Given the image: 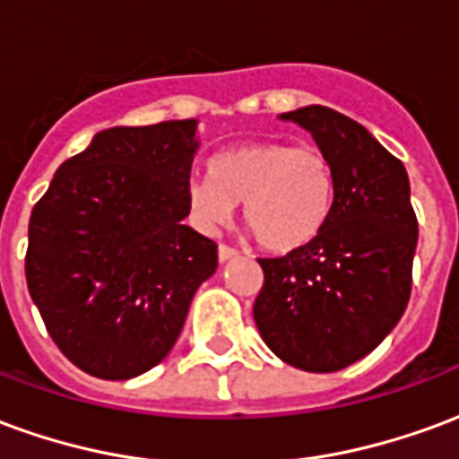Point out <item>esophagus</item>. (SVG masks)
<instances>
[{
  "label": "esophagus",
  "mask_w": 459,
  "mask_h": 459,
  "mask_svg": "<svg viewBox=\"0 0 459 459\" xmlns=\"http://www.w3.org/2000/svg\"><path fill=\"white\" fill-rule=\"evenodd\" d=\"M238 258V250L230 248V246H219V260L221 263H229V260Z\"/></svg>",
  "instance_id": "1"
}]
</instances>
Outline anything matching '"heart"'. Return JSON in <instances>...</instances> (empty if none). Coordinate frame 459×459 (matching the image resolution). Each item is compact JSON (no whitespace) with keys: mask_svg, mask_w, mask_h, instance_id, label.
Here are the masks:
<instances>
[{"mask_svg":"<svg viewBox=\"0 0 459 459\" xmlns=\"http://www.w3.org/2000/svg\"><path fill=\"white\" fill-rule=\"evenodd\" d=\"M209 179L186 186L191 221L213 233L240 201V216L263 248L290 253L319 236L334 204V169L317 147L265 140L219 152Z\"/></svg>","mask_w":459,"mask_h":459,"instance_id":"1","label":"heart"}]
</instances>
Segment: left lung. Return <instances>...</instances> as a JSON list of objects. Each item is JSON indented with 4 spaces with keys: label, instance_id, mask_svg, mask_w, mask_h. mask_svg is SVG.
Returning <instances> with one entry per match:
<instances>
[{
    "label": "left lung",
    "instance_id": "1",
    "mask_svg": "<svg viewBox=\"0 0 459 459\" xmlns=\"http://www.w3.org/2000/svg\"><path fill=\"white\" fill-rule=\"evenodd\" d=\"M312 134L334 169V204L315 240L265 273L253 317L285 364L329 374L381 344L411 298L418 221L401 161L364 125L307 105L280 115Z\"/></svg>",
    "mask_w": 459,
    "mask_h": 459
}]
</instances>
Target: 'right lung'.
Segmentation results:
<instances>
[{
  "instance_id": "right-lung-1",
  "label": "right lung",
  "mask_w": 459,
  "mask_h": 459,
  "mask_svg": "<svg viewBox=\"0 0 459 459\" xmlns=\"http://www.w3.org/2000/svg\"><path fill=\"white\" fill-rule=\"evenodd\" d=\"M199 144V120L98 132L31 211L26 285L85 374L125 381L160 364L216 273V243L184 226Z\"/></svg>"
}]
</instances>
